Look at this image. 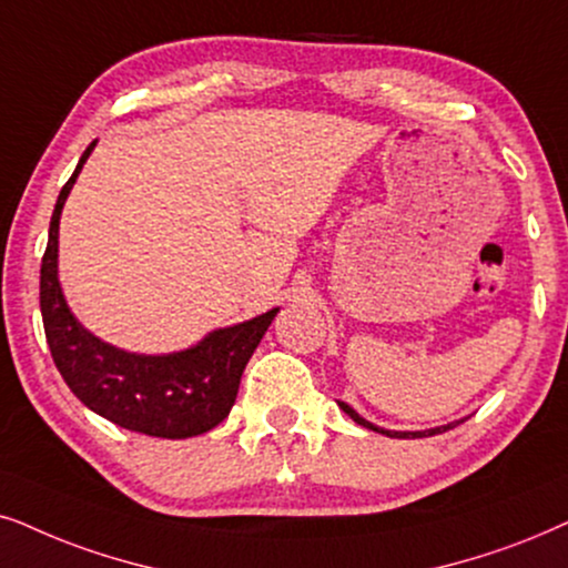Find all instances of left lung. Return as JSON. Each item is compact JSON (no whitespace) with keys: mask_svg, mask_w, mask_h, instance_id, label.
Returning <instances> with one entry per match:
<instances>
[{"mask_svg":"<svg viewBox=\"0 0 568 568\" xmlns=\"http://www.w3.org/2000/svg\"><path fill=\"white\" fill-rule=\"evenodd\" d=\"M339 407H343V410L351 415V418L358 423V426H363V428H372V430H376V434H384V436H392V438H423V436H436V434H444V430H449V428H455V423H447V426H438V428H428V430H387V428H379V426H374V423H368L366 418H361L358 413L353 410L351 405H345V403H337ZM459 423V420H457Z\"/></svg>","mask_w":568,"mask_h":568,"instance_id":"1","label":"left lung"}]
</instances>
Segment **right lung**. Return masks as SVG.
<instances>
[{"mask_svg": "<svg viewBox=\"0 0 568 568\" xmlns=\"http://www.w3.org/2000/svg\"><path fill=\"white\" fill-rule=\"evenodd\" d=\"M93 148L95 140L59 192L41 262V316L51 358L74 397L105 420L161 438L200 436L229 418L241 374L280 308L210 332L194 347L169 355L126 353L90 335L67 306L57 277V252L67 194Z\"/></svg>", "mask_w": 568, "mask_h": 568, "instance_id": "obj_1", "label": "right lung"}]
</instances>
